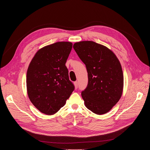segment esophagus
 <instances>
[{"label": "esophagus", "mask_w": 150, "mask_h": 150, "mask_svg": "<svg viewBox=\"0 0 150 150\" xmlns=\"http://www.w3.org/2000/svg\"><path fill=\"white\" fill-rule=\"evenodd\" d=\"M74 85H75V89H77L78 88V82L77 81H75L74 82Z\"/></svg>", "instance_id": "obj_1"}]
</instances>
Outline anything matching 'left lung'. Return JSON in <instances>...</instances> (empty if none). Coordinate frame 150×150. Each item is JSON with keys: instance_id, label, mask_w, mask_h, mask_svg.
<instances>
[{"instance_id": "8db88e82", "label": "left lung", "mask_w": 150, "mask_h": 150, "mask_svg": "<svg viewBox=\"0 0 150 150\" xmlns=\"http://www.w3.org/2000/svg\"><path fill=\"white\" fill-rule=\"evenodd\" d=\"M73 47L88 72L87 87L81 93L85 105L97 115L109 112L123 92V75L119 59L109 48L92 41L75 42Z\"/></svg>"}]
</instances>
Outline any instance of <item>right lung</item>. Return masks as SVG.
Segmentation results:
<instances>
[{
    "mask_svg": "<svg viewBox=\"0 0 150 150\" xmlns=\"http://www.w3.org/2000/svg\"><path fill=\"white\" fill-rule=\"evenodd\" d=\"M72 48L71 42H56L38 50L30 63L27 94L33 104L45 115L57 112L74 90L65 66Z\"/></svg>",
    "mask_w": 150,
    "mask_h": 150,
    "instance_id": "1",
    "label": "right lung"
}]
</instances>
